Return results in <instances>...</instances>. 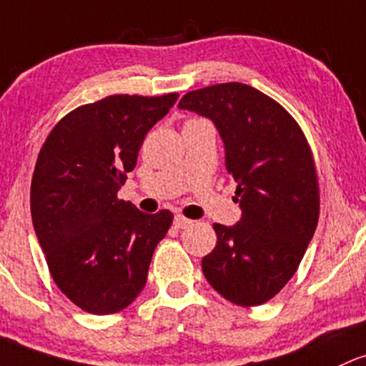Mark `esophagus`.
Masks as SVG:
<instances>
[{
    "label": "esophagus",
    "instance_id": "1",
    "mask_svg": "<svg viewBox=\"0 0 366 366\" xmlns=\"http://www.w3.org/2000/svg\"><path fill=\"white\" fill-rule=\"evenodd\" d=\"M191 224H192V220L187 219V217H184V215H180V214L174 217V226H175V227L184 229V227L191 226Z\"/></svg>",
    "mask_w": 366,
    "mask_h": 366
}]
</instances>
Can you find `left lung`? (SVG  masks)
I'll list each match as a JSON object with an SVG mask.
<instances>
[{
	"label": "left lung",
	"instance_id": "left-lung-1",
	"mask_svg": "<svg viewBox=\"0 0 366 366\" xmlns=\"http://www.w3.org/2000/svg\"><path fill=\"white\" fill-rule=\"evenodd\" d=\"M179 109L215 123L242 207L238 224H214L204 278L229 302L260 306L295 274L318 226L320 184L306 135L274 99L243 83L192 90Z\"/></svg>",
	"mask_w": 366,
	"mask_h": 366
}]
</instances>
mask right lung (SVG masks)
<instances>
[{"instance_id": "add662e5", "label": "right lung", "mask_w": 366, "mask_h": 366, "mask_svg": "<svg viewBox=\"0 0 366 366\" xmlns=\"http://www.w3.org/2000/svg\"><path fill=\"white\" fill-rule=\"evenodd\" d=\"M179 94L109 95L76 107L51 128L31 182V215L51 278L90 315L137 299L170 210L144 214L118 198L147 132Z\"/></svg>"}]
</instances>
